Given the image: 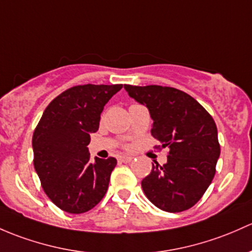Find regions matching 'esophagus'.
Wrapping results in <instances>:
<instances>
[{
    "mask_svg": "<svg viewBox=\"0 0 252 252\" xmlns=\"http://www.w3.org/2000/svg\"><path fill=\"white\" fill-rule=\"evenodd\" d=\"M119 160H121L122 163H130V161L133 160V157H128V156H122V157H119Z\"/></svg>",
    "mask_w": 252,
    "mask_h": 252,
    "instance_id": "esophagus-1",
    "label": "esophagus"
}]
</instances>
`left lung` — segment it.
I'll use <instances>...</instances> for the list:
<instances>
[{
  "instance_id": "1",
  "label": "left lung",
  "mask_w": 252,
  "mask_h": 252,
  "mask_svg": "<svg viewBox=\"0 0 252 252\" xmlns=\"http://www.w3.org/2000/svg\"><path fill=\"white\" fill-rule=\"evenodd\" d=\"M129 96L146 106L151 134L169 148L168 161L153 164L141 187L160 210L180 213L192 208L215 175L220 145L213 117L186 93L161 86H124Z\"/></svg>"
}]
</instances>
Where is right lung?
I'll list each match as a JSON object with an SVG mask.
<instances>
[{
	"label": "right lung",
	"instance_id": "right-lung-1",
	"mask_svg": "<svg viewBox=\"0 0 252 252\" xmlns=\"http://www.w3.org/2000/svg\"><path fill=\"white\" fill-rule=\"evenodd\" d=\"M112 86L72 87L47 106L32 136L33 165L42 187L58 208L82 214L104 198L117 160L91 161V134L99 129L108 100L122 89Z\"/></svg>",
	"mask_w": 252,
	"mask_h": 252
}]
</instances>
